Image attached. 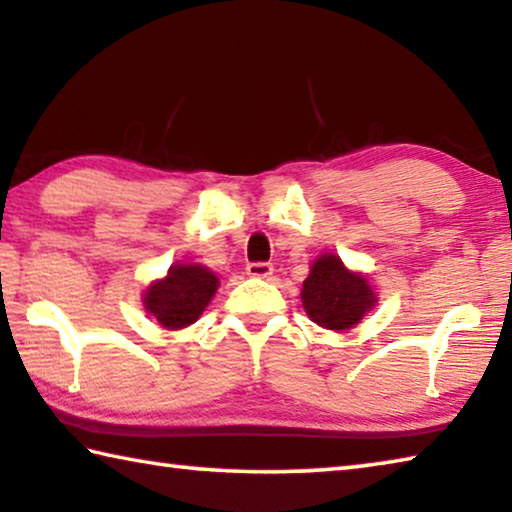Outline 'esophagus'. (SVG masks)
Wrapping results in <instances>:
<instances>
[{
    "mask_svg": "<svg viewBox=\"0 0 512 512\" xmlns=\"http://www.w3.org/2000/svg\"><path fill=\"white\" fill-rule=\"evenodd\" d=\"M272 272H274V267L270 263H249L247 265V274L256 279H270Z\"/></svg>",
    "mask_w": 512,
    "mask_h": 512,
    "instance_id": "34e87169",
    "label": "esophagus"
}]
</instances>
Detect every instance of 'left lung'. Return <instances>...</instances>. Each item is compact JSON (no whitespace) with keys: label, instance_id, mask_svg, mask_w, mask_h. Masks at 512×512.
Listing matches in <instances>:
<instances>
[{"label":"left lung","instance_id":"1","mask_svg":"<svg viewBox=\"0 0 512 512\" xmlns=\"http://www.w3.org/2000/svg\"><path fill=\"white\" fill-rule=\"evenodd\" d=\"M302 306L316 325L345 332L359 325L377 304V293L364 272L350 270L341 256L320 254L302 283Z\"/></svg>","mask_w":512,"mask_h":512}]
</instances>
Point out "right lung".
Instances as JSON below:
<instances>
[{
	"label": "right lung",
	"mask_w": 512,
	"mask_h": 512,
	"mask_svg": "<svg viewBox=\"0 0 512 512\" xmlns=\"http://www.w3.org/2000/svg\"><path fill=\"white\" fill-rule=\"evenodd\" d=\"M217 288L219 277L206 265L178 261L162 279L148 283L141 302L164 329L178 332L201 318Z\"/></svg>",
	"instance_id": "add662e5"
}]
</instances>
